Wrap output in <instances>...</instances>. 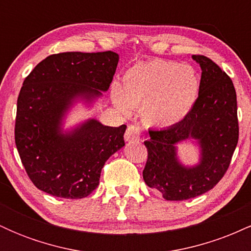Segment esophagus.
<instances>
[{"mask_svg": "<svg viewBox=\"0 0 251 251\" xmlns=\"http://www.w3.org/2000/svg\"><path fill=\"white\" fill-rule=\"evenodd\" d=\"M126 142H139L140 140V128L135 125H129L125 132Z\"/></svg>", "mask_w": 251, "mask_h": 251, "instance_id": "obj_1", "label": "esophagus"}]
</instances>
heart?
Listing matches in <instances>:
<instances>
[{
  "label": "heart",
  "instance_id": "heart-1",
  "mask_svg": "<svg viewBox=\"0 0 251 251\" xmlns=\"http://www.w3.org/2000/svg\"><path fill=\"white\" fill-rule=\"evenodd\" d=\"M201 81L190 65L151 60L129 67L122 88L114 85L111 98L122 114L140 108L144 123L155 127H171L183 122L194 108Z\"/></svg>",
  "mask_w": 251,
  "mask_h": 251
}]
</instances>
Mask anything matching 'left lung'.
Wrapping results in <instances>:
<instances>
[{"mask_svg": "<svg viewBox=\"0 0 251 251\" xmlns=\"http://www.w3.org/2000/svg\"><path fill=\"white\" fill-rule=\"evenodd\" d=\"M201 66L198 99L189 116L177 125L149 129L148 162L143 178L166 201H185L211 190L222 179L238 142L237 99L231 79L209 57L192 55ZM199 146L192 166L177 155L179 142Z\"/></svg>", "mask_w": 251, "mask_h": 251, "instance_id": "1", "label": "left lung"}]
</instances>
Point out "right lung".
<instances>
[{"label":"right lung","mask_w":251,"mask_h":251,"mask_svg":"<svg viewBox=\"0 0 251 251\" xmlns=\"http://www.w3.org/2000/svg\"><path fill=\"white\" fill-rule=\"evenodd\" d=\"M119 55L66 51L42 60L25 77L17 99L15 144L34 185L55 197H87L99 185L106 160L125 146L126 125L94 118L65 128L77 103L91 109L107 92Z\"/></svg>","instance_id":"right-lung-1"}]
</instances>
